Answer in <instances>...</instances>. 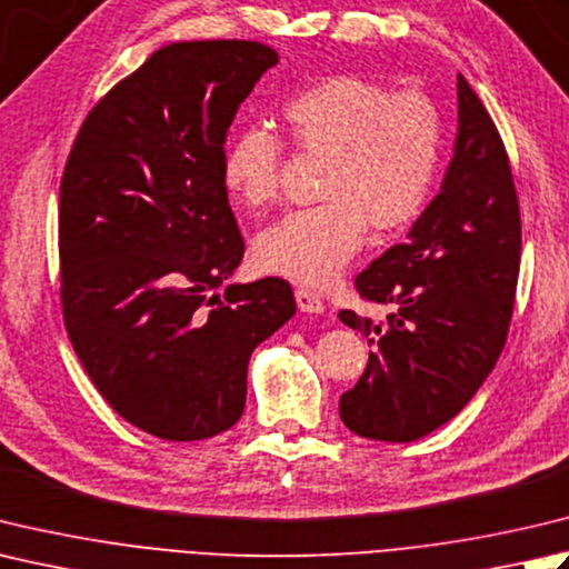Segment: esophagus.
<instances>
[{
    "instance_id": "esophagus-1",
    "label": "esophagus",
    "mask_w": 569,
    "mask_h": 569,
    "mask_svg": "<svg viewBox=\"0 0 569 569\" xmlns=\"http://www.w3.org/2000/svg\"><path fill=\"white\" fill-rule=\"evenodd\" d=\"M296 303L300 313H326V303H322L320 296H316L313 291H308V288H298L296 291Z\"/></svg>"
}]
</instances>
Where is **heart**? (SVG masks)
Here are the masks:
<instances>
[{"label":"heart","mask_w":569,"mask_h":569,"mask_svg":"<svg viewBox=\"0 0 569 569\" xmlns=\"http://www.w3.org/2000/svg\"><path fill=\"white\" fill-rule=\"evenodd\" d=\"M300 152L326 158L318 194L326 202L288 211L256 239L266 271L303 286H326L362 247L365 227H409L437 182L443 126L433 100L358 73L328 76L281 108ZM281 140L259 126L239 130L224 152V182L243 207L278 194Z\"/></svg>","instance_id":"b5f03b06"}]
</instances>
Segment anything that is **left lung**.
<instances>
[{
    "label": "left lung",
    "instance_id": "1",
    "mask_svg": "<svg viewBox=\"0 0 569 569\" xmlns=\"http://www.w3.org/2000/svg\"><path fill=\"white\" fill-rule=\"evenodd\" d=\"M459 136L441 192L405 243L355 286L392 306L382 322L340 310L372 345L365 375L340 397L345 427L407 443L447 425L493 370L508 338L520 271V207L506 144L459 76Z\"/></svg>",
    "mask_w": 569,
    "mask_h": 569
}]
</instances>
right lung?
I'll list each match as a JSON object with an SVG mask.
<instances>
[{
  "label": "right lung",
  "instance_id": "add662e5",
  "mask_svg": "<svg viewBox=\"0 0 569 569\" xmlns=\"http://www.w3.org/2000/svg\"><path fill=\"white\" fill-rule=\"evenodd\" d=\"M278 53L177 41L86 116L61 177L66 332L106 402L164 441L237 425L253 348L293 318L283 278L217 288L243 259L227 130Z\"/></svg>",
  "mask_w": 569,
  "mask_h": 569
}]
</instances>
